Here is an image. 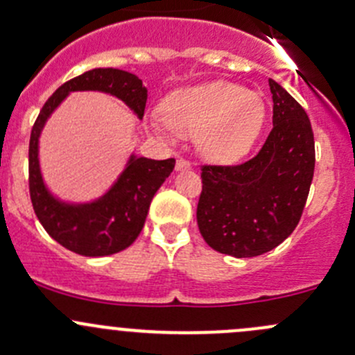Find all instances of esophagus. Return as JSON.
<instances>
[{"label": "esophagus", "instance_id": "esophagus-1", "mask_svg": "<svg viewBox=\"0 0 355 355\" xmlns=\"http://www.w3.org/2000/svg\"><path fill=\"white\" fill-rule=\"evenodd\" d=\"M192 164L191 161L184 159V157H180V159H177V170L178 171H184V170H191Z\"/></svg>", "mask_w": 355, "mask_h": 355}]
</instances>
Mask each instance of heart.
<instances>
[{
	"label": "heart",
	"instance_id": "1",
	"mask_svg": "<svg viewBox=\"0 0 355 355\" xmlns=\"http://www.w3.org/2000/svg\"><path fill=\"white\" fill-rule=\"evenodd\" d=\"M166 128L194 137L199 151L218 163L241 159L256 141L264 121V101L257 92L230 82H206L180 89L161 105ZM163 134V128L155 125Z\"/></svg>",
	"mask_w": 355,
	"mask_h": 355
}]
</instances>
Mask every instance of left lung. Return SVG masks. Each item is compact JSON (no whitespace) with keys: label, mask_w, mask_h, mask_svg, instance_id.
<instances>
[{"label":"left lung","mask_w":355,"mask_h":355,"mask_svg":"<svg viewBox=\"0 0 355 355\" xmlns=\"http://www.w3.org/2000/svg\"><path fill=\"white\" fill-rule=\"evenodd\" d=\"M273 128L263 148L235 166L202 164L198 202L206 244L234 257H254L295 230L314 175V134L302 106L270 78Z\"/></svg>","instance_id":"8db88e82"}]
</instances>
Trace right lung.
<instances>
[{
	"label": "right lung",
	"instance_id": "obj_1",
	"mask_svg": "<svg viewBox=\"0 0 355 355\" xmlns=\"http://www.w3.org/2000/svg\"><path fill=\"white\" fill-rule=\"evenodd\" d=\"M75 91H101L121 99L139 118L144 116L148 89L130 71L94 68L60 85L44 103L28 142V192L44 230L58 244L80 256L99 257L134 244L144 227L149 204L175 168L173 157L148 159L130 156L127 168L103 198L89 204H67L46 189L39 168V135L49 114Z\"/></svg>",
	"mask_w": 355,
	"mask_h": 355
}]
</instances>
